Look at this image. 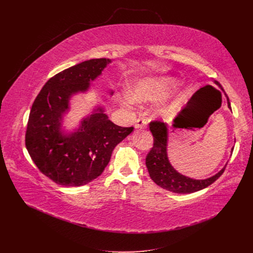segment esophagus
<instances>
[{
  "mask_svg": "<svg viewBox=\"0 0 253 253\" xmlns=\"http://www.w3.org/2000/svg\"><path fill=\"white\" fill-rule=\"evenodd\" d=\"M147 126H148V120L147 119L139 118L135 121L134 127L137 128V129H144V128H147Z\"/></svg>",
  "mask_w": 253,
  "mask_h": 253,
  "instance_id": "obj_1",
  "label": "esophagus"
}]
</instances>
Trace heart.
Wrapping results in <instances>:
<instances>
[{"label": "heart", "instance_id": "heart-1", "mask_svg": "<svg viewBox=\"0 0 253 253\" xmlns=\"http://www.w3.org/2000/svg\"><path fill=\"white\" fill-rule=\"evenodd\" d=\"M168 86L169 83L166 80H144L131 88L129 95L134 101L152 100L160 97Z\"/></svg>", "mask_w": 253, "mask_h": 253}]
</instances>
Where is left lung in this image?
<instances>
[{
	"label": "left lung",
	"instance_id": "1",
	"mask_svg": "<svg viewBox=\"0 0 253 253\" xmlns=\"http://www.w3.org/2000/svg\"><path fill=\"white\" fill-rule=\"evenodd\" d=\"M214 82L221 87L217 81ZM227 99L229 108L231 109L228 96ZM150 130L154 136V144L145 158V165H147L151 178L159 187L176 194H191L209 187L223 173L225 167H223L217 174L207 179L199 180L181 175L171 166L167 157V124L162 121H152L150 123Z\"/></svg>",
	"mask_w": 253,
	"mask_h": 253
}]
</instances>
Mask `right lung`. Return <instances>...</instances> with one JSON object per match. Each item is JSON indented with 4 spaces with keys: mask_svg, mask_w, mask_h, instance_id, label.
Listing matches in <instances>:
<instances>
[{
    "mask_svg": "<svg viewBox=\"0 0 253 253\" xmlns=\"http://www.w3.org/2000/svg\"><path fill=\"white\" fill-rule=\"evenodd\" d=\"M111 59L83 61L50 78L36 97L25 132V147L42 173L64 187H80L98 177L118 143L133 127L109 120L102 108L81 122L70 135L60 131L62 115L73 94L84 92Z\"/></svg>",
    "mask_w": 253,
    "mask_h": 253,
    "instance_id": "1",
    "label": "right lung"
}]
</instances>
